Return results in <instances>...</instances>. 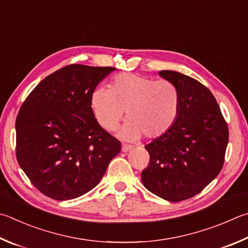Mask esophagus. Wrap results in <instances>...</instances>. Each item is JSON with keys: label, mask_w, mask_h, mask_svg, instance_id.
<instances>
[{"label": "esophagus", "mask_w": 248, "mask_h": 248, "mask_svg": "<svg viewBox=\"0 0 248 248\" xmlns=\"http://www.w3.org/2000/svg\"><path fill=\"white\" fill-rule=\"evenodd\" d=\"M132 148L131 145H128V144H123V152H128Z\"/></svg>", "instance_id": "1"}]
</instances>
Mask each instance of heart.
Returning a JSON list of instances; mask_svg holds the SVG:
<instances>
[{
  "label": "heart",
  "mask_w": 248,
  "mask_h": 248,
  "mask_svg": "<svg viewBox=\"0 0 248 248\" xmlns=\"http://www.w3.org/2000/svg\"><path fill=\"white\" fill-rule=\"evenodd\" d=\"M94 116L101 127L114 131L129 119L121 131L125 139H158L173 127L180 110V93L167 80H155L134 74H121L111 88L98 87L91 97Z\"/></svg>",
  "instance_id": "heart-1"
}]
</instances>
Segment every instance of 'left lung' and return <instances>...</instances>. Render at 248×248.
Instances as JSON below:
<instances>
[{
  "instance_id": "8db88e82",
  "label": "left lung",
  "mask_w": 248,
  "mask_h": 248,
  "mask_svg": "<svg viewBox=\"0 0 248 248\" xmlns=\"http://www.w3.org/2000/svg\"><path fill=\"white\" fill-rule=\"evenodd\" d=\"M159 76L177 87L180 110L173 127L145 145L150 164L141 177L153 194L180 202L199 194L219 174L229 129L213 93L200 81L172 70Z\"/></svg>"
}]
</instances>
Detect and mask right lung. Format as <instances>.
I'll use <instances>...</instances> for the list:
<instances>
[{"mask_svg":"<svg viewBox=\"0 0 248 248\" xmlns=\"http://www.w3.org/2000/svg\"><path fill=\"white\" fill-rule=\"evenodd\" d=\"M114 67L66 66L27 96L16 118V157L47 197L68 201L100 183L121 143L94 117L92 93Z\"/></svg>","mask_w":248,"mask_h":248,"instance_id":"right-lung-1","label":"right lung"}]
</instances>
